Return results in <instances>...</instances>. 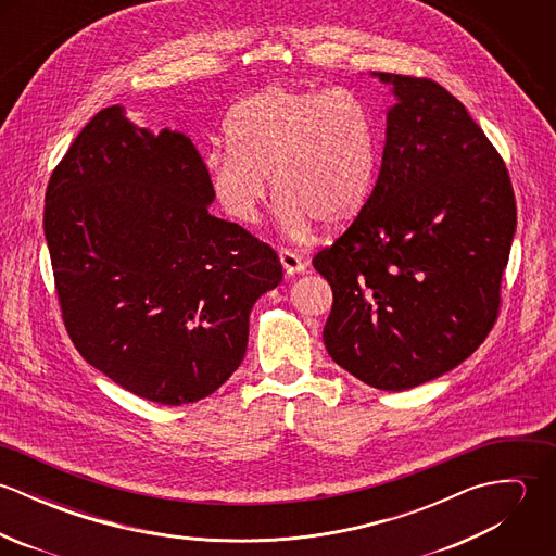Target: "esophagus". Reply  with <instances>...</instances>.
I'll return each instance as SVG.
<instances>
[{
	"instance_id": "1",
	"label": "esophagus",
	"mask_w": 556,
	"mask_h": 556,
	"mask_svg": "<svg viewBox=\"0 0 556 556\" xmlns=\"http://www.w3.org/2000/svg\"><path fill=\"white\" fill-rule=\"evenodd\" d=\"M278 254H280V263H282V267H285V271H287L289 276L302 274V271L306 269V261H304L298 252H293V250H289V248H282Z\"/></svg>"
}]
</instances>
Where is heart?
Here are the masks:
<instances>
[{
	"mask_svg": "<svg viewBox=\"0 0 556 556\" xmlns=\"http://www.w3.org/2000/svg\"><path fill=\"white\" fill-rule=\"evenodd\" d=\"M225 152L205 160L210 188L239 225H254L267 197L282 201V223L304 233L313 220L342 227L366 207L377 177L370 111L346 89L265 87L231 106Z\"/></svg>",
	"mask_w": 556,
	"mask_h": 556,
	"instance_id": "b5f03b06",
	"label": "heart"
}]
</instances>
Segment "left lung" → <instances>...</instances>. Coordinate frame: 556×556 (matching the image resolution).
<instances>
[{"label":"left lung","instance_id":"left-lung-1","mask_svg":"<svg viewBox=\"0 0 556 556\" xmlns=\"http://www.w3.org/2000/svg\"><path fill=\"white\" fill-rule=\"evenodd\" d=\"M394 85L383 162L366 207L313 258L333 291L323 342L386 392L432 381L490 333L516 233L505 162L437 80Z\"/></svg>","mask_w":556,"mask_h":556}]
</instances>
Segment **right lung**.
<instances>
[{
    "label": "right lung",
    "mask_w": 556,
    "mask_h": 556,
    "mask_svg": "<svg viewBox=\"0 0 556 556\" xmlns=\"http://www.w3.org/2000/svg\"><path fill=\"white\" fill-rule=\"evenodd\" d=\"M192 141L96 113L51 173L45 238L62 318L83 359L166 406L214 394L248 346L254 302L280 285L278 254L210 214Z\"/></svg>",
    "instance_id": "obj_1"
}]
</instances>
